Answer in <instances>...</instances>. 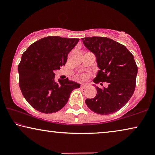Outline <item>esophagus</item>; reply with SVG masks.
Wrapping results in <instances>:
<instances>
[{
	"label": "esophagus",
	"instance_id": "obj_1",
	"mask_svg": "<svg viewBox=\"0 0 155 155\" xmlns=\"http://www.w3.org/2000/svg\"><path fill=\"white\" fill-rule=\"evenodd\" d=\"M88 86H89L88 83H82L80 87H81L82 88H86L87 87H88Z\"/></svg>",
	"mask_w": 155,
	"mask_h": 155
}]
</instances>
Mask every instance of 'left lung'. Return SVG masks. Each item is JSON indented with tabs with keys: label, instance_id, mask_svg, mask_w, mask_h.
<instances>
[{
	"label": "left lung",
	"instance_id": "8db88e82",
	"mask_svg": "<svg viewBox=\"0 0 155 155\" xmlns=\"http://www.w3.org/2000/svg\"><path fill=\"white\" fill-rule=\"evenodd\" d=\"M82 40L85 47L95 55L99 68L93 81L108 83L107 87H96L97 95L93 99H87L86 104L98 114L115 113L134 93L137 74L134 57L124 45L109 38L92 37Z\"/></svg>",
	"mask_w": 155,
	"mask_h": 155
}]
</instances>
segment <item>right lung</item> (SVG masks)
I'll return each mask as SVG.
<instances>
[{
    "label": "right lung",
    "instance_id": "right-lung-1",
    "mask_svg": "<svg viewBox=\"0 0 155 155\" xmlns=\"http://www.w3.org/2000/svg\"><path fill=\"white\" fill-rule=\"evenodd\" d=\"M79 39L47 37L31 44L23 53L18 72L20 87L29 104L37 111L51 114L63 108L70 94L80 84L55 80L54 71L65 65L69 52Z\"/></svg>",
    "mask_w": 155,
    "mask_h": 155
}]
</instances>
